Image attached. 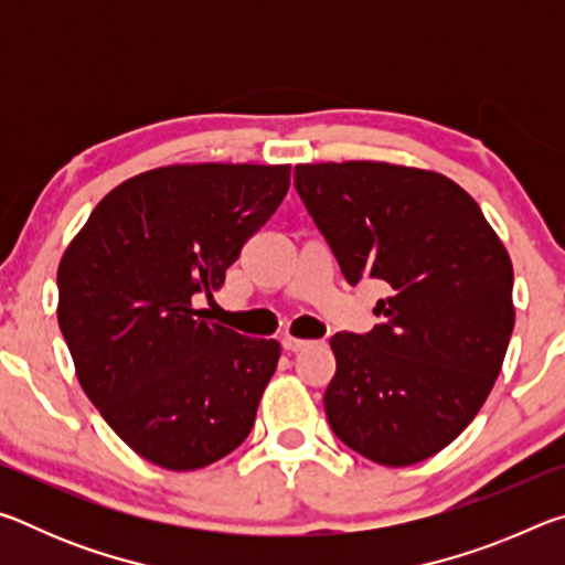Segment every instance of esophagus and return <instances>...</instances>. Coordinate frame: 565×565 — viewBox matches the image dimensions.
<instances>
[{"instance_id":"esophagus-1","label":"esophagus","mask_w":565,"mask_h":565,"mask_svg":"<svg viewBox=\"0 0 565 565\" xmlns=\"http://www.w3.org/2000/svg\"><path fill=\"white\" fill-rule=\"evenodd\" d=\"M281 343H284V349L286 351H301V349H306V347H309V343L311 341H306V339H299V337H291V333H289V337H284L281 339Z\"/></svg>"}]
</instances>
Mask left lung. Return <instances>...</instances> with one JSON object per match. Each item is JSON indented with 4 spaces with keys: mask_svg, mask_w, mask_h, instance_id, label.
<instances>
[{
    "mask_svg": "<svg viewBox=\"0 0 565 565\" xmlns=\"http://www.w3.org/2000/svg\"><path fill=\"white\" fill-rule=\"evenodd\" d=\"M294 184L349 284L388 286L381 327L331 337L333 434L381 466L431 458L501 374L515 323L509 252L473 196L431 169L323 161L296 164Z\"/></svg>",
    "mask_w": 565,
    "mask_h": 565,
    "instance_id": "left-lung-1",
    "label": "left lung"
}]
</instances>
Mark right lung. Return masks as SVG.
<instances>
[{"mask_svg": "<svg viewBox=\"0 0 565 565\" xmlns=\"http://www.w3.org/2000/svg\"><path fill=\"white\" fill-rule=\"evenodd\" d=\"M289 164H169L121 181L64 248L76 379L134 454L196 471L244 444L281 356L194 309L289 191Z\"/></svg>", "mask_w": 565, "mask_h": 565, "instance_id": "right-lung-1", "label": "right lung"}]
</instances>
